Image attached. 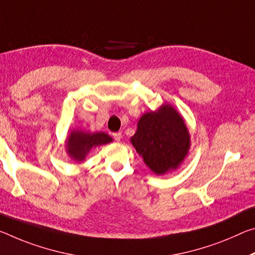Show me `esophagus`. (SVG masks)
Wrapping results in <instances>:
<instances>
[{"mask_svg":"<svg viewBox=\"0 0 255 255\" xmlns=\"http://www.w3.org/2000/svg\"><path fill=\"white\" fill-rule=\"evenodd\" d=\"M113 137H115L117 142H120L121 138H123V134H121V132H115V134H113Z\"/></svg>","mask_w":255,"mask_h":255,"instance_id":"obj_1","label":"esophagus"}]
</instances>
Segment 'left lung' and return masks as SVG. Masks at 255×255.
<instances>
[{"instance_id":"8db88e82","label":"left lung","mask_w":255,"mask_h":255,"mask_svg":"<svg viewBox=\"0 0 255 255\" xmlns=\"http://www.w3.org/2000/svg\"><path fill=\"white\" fill-rule=\"evenodd\" d=\"M130 143L152 172L162 176L177 170L187 157L191 135L180 113L164 103L140 117Z\"/></svg>"}]
</instances>
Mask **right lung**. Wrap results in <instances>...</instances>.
I'll list each match as a JSON object with an SVG mask.
<instances>
[{
	"mask_svg": "<svg viewBox=\"0 0 255 255\" xmlns=\"http://www.w3.org/2000/svg\"><path fill=\"white\" fill-rule=\"evenodd\" d=\"M112 140V137L103 131L90 132L74 129L67 136L66 152L71 160L80 163L86 159L91 149L111 143Z\"/></svg>",
	"mask_w": 255,
	"mask_h": 255,
	"instance_id": "add662e5",
	"label": "right lung"
}]
</instances>
